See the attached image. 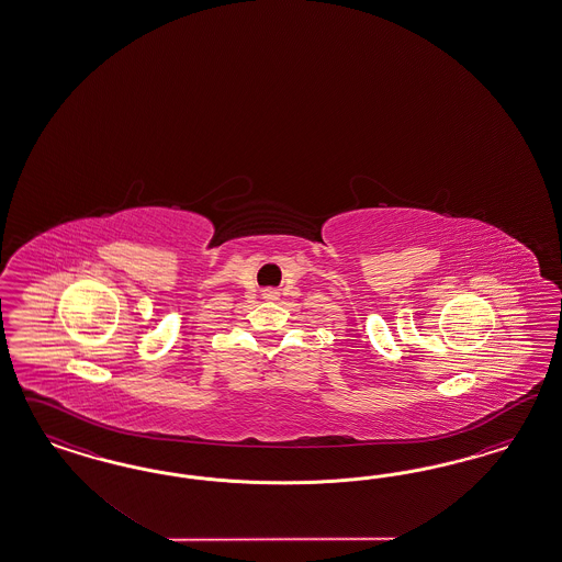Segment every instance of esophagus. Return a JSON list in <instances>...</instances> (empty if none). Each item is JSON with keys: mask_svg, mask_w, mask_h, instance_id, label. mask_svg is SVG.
Returning a JSON list of instances; mask_svg holds the SVG:
<instances>
[{"mask_svg": "<svg viewBox=\"0 0 562 562\" xmlns=\"http://www.w3.org/2000/svg\"><path fill=\"white\" fill-rule=\"evenodd\" d=\"M263 299H268V301H276V299H278V290H263Z\"/></svg>", "mask_w": 562, "mask_h": 562, "instance_id": "1", "label": "esophagus"}]
</instances>
